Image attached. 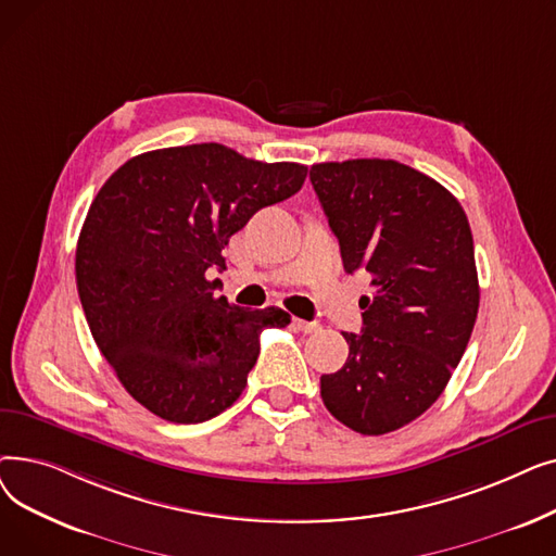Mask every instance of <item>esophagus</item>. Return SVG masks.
Segmentation results:
<instances>
[{
    "label": "esophagus",
    "instance_id": "1",
    "mask_svg": "<svg viewBox=\"0 0 556 556\" xmlns=\"http://www.w3.org/2000/svg\"><path fill=\"white\" fill-rule=\"evenodd\" d=\"M293 327L302 333H315L323 327H319V323H306V319H300V317H293Z\"/></svg>",
    "mask_w": 556,
    "mask_h": 556
}]
</instances>
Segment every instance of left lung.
Listing matches in <instances>:
<instances>
[{
    "label": "left lung",
    "mask_w": 556,
    "mask_h": 556,
    "mask_svg": "<svg viewBox=\"0 0 556 556\" xmlns=\"http://www.w3.org/2000/svg\"><path fill=\"white\" fill-rule=\"evenodd\" d=\"M346 273L367 270L363 331L319 378L327 410L361 434L415 421L440 399L469 344L480 286L469 218L457 198L394 160L311 166Z\"/></svg>",
    "instance_id": "left-lung-1"
}]
</instances>
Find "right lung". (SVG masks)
Wrapping results in <instances>:
<instances>
[{
	"instance_id": "add662e5",
	"label": "right lung",
	"mask_w": 556,
	"mask_h": 556,
	"mask_svg": "<svg viewBox=\"0 0 556 556\" xmlns=\"http://www.w3.org/2000/svg\"><path fill=\"white\" fill-rule=\"evenodd\" d=\"M295 162H256L223 143L173 146L116 168L76 245L78 298L101 354L126 392L170 424L207 421L237 401L277 306L216 298L223 250L263 207L306 180Z\"/></svg>"
}]
</instances>
